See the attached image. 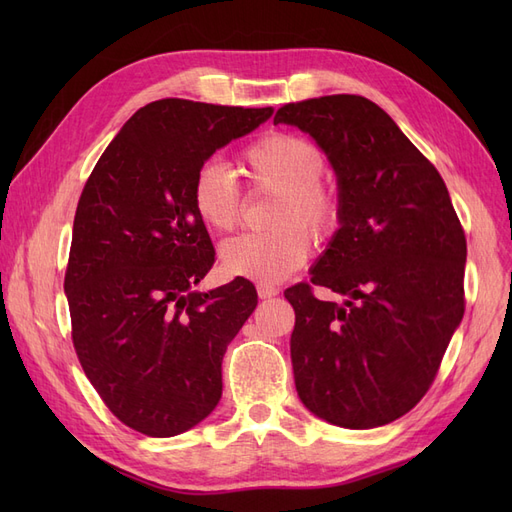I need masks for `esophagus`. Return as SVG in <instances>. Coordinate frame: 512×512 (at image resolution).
I'll return each mask as SVG.
<instances>
[{"label":"esophagus","mask_w":512,"mask_h":512,"mask_svg":"<svg viewBox=\"0 0 512 512\" xmlns=\"http://www.w3.org/2000/svg\"><path fill=\"white\" fill-rule=\"evenodd\" d=\"M256 290H258V297L260 299H273L275 294H280V288L271 286V284H258Z\"/></svg>","instance_id":"1"}]
</instances>
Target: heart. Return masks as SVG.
Instances as JSON below:
<instances>
[{"label":"heart","instance_id":"b5f03b06","mask_svg":"<svg viewBox=\"0 0 512 512\" xmlns=\"http://www.w3.org/2000/svg\"><path fill=\"white\" fill-rule=\"evenodd\" d=\"M322 151L297 134L275 132L243 151V175L252 192L275 194L269 232L241 235L222 245L224 273L254 282H282L297 273L312 254V239L331 237L339 226V198L322 183ZM192 205L215 235L235 230L243 213L241 185L230 168L209 160L196 170Z\"/></svg>","mask_w":512,"mask_h":512}]
</instances>
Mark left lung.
I'll use <instances>...</instances> for the list:
<instances>
[{
	"instance_id": "obj_1",
	"label": "left lung",
	"mask_w": 512,
	"mask_h": 512,
	"mask_svg": "<svg viewBox=\"0 0 512 512\" xmlns=\"http://www.w3.org/2000/svg\"><path fill=\"white\" fill-rule=\"evenodd\" d=\"M273 123L307 132L337 175L339 228L294 307L290 359L305 408L371 429L410 412L436 378L463 318L466 235L436 170L397 123L363 96L284 104Z\"/></svg>"
}]
</instances>
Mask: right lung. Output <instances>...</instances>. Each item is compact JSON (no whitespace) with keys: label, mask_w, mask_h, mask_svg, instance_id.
<instances>
[{"label":"right lung","mask_w":512,"mask_h":512,"mask_svg":"<svg viewBox=\"0 0 512 512\" xmlns=\"http://www.w3.org/2000/svg\"><path fill=\"white\" fill-rule=\"evenodd\" d=\"M273 108L156 100L126 121L85 183L64 290L85 376L123 425L170 438L222 397V359L256 309L250 280L198 292L215 262L192 205L196 170Z\"/></svg>","instance_id":"obj_1"}]
</instances>
